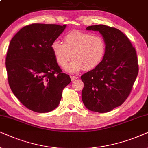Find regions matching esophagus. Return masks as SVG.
<instances>
[{
    "mask_svg": "<svg viewBox=\"0 0 148 148\" xmlns=\"http://www.w3.org/2000/svg\"><path fill=\"white\" fill-rule=\"evenodd\" d=\"M70 78H71V80H72V81H74V80H75L76 78H77V77L75 76H71Z\"/></svg>",
    "mask_w": 148,
    "mask_h": 148,
    "instance_id": "34e87169",
    "label": "esophagus"
}]
</instances>
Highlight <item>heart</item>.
Returning <instances> with one entry per match:
<instances>
[{
    "label": "heart",
    "instance_id": "heart-1",
    "mask_svg": "<svg viewBox=\"0 0 148 148\" xmlns=\"http://www.w3.org/2000/svg\"><path fill=\"white\" fill-rule=\"evenodd\" d=\"M51 48L57 64L62 68L67 66L72 57L73 60L67 68L70 72L97 68L106 53V41L101 36L79 31L68 33L63 42L53 41Z\"/></svg>",
    "mask_w": 148,
    "mask_h": 148
}]
</instances>
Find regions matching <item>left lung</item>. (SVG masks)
Here are the masks:
<instances>
[{"instance_id":"left-lung-1","label":"left lung","mask_w":148,"mask_h":148,"mask_svg":"<svg viewBox=\"0 0 148 148\" xmlns=\"http://www.w3.org/2000/svg\"><path fill=\"white\" fill-rule=\"evenodd\" d=\"M106 41V53L101 64L81 76L82 99L90 111L105 113L122 105L133 88L139 72L135 49L119 29L106 25H90Z\"/></svg>"}]
</instances>
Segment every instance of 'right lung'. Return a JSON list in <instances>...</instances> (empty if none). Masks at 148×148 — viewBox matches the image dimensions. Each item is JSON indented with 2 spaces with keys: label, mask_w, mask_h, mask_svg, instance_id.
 <instances>
[{
  "label": "right lung",
  "mask_w": 148,
  "mask_h": 148,
  "mask_svg": "<svg viewBox=\"0 0 148 148\" xmlns=\"http://www.w3.org/2000/svg\"><path fill=\"white\" fill-rule=\"evenodd\" d=\"M66 27L33 23L22 27L10 42L5 63L10 88L32 111L45 113L56 109L63 89L71 82L51 48Z\"/></svg>",
  "instance_id": "obj_1"
}]
</instances>
